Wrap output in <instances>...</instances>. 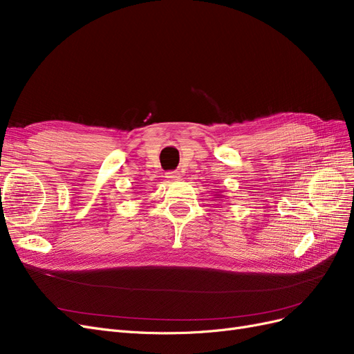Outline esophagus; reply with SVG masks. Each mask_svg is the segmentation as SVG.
<instances>
[{"label": "esophagus", "instance_id": "1", "mask_svg": "<svg viewBox=\"0 0 354 354\" xmlns=\"http://www.w3.org/2000/svg\"><path fill=\"white\" fill-rule=\"evenodd\" d=\"M165 177L168 178V180H180L181 178V176H180V173L178 171H167L165 173Z\"/></svg>", "mask_w": 354, "mask_h": 354}]
</instances>
